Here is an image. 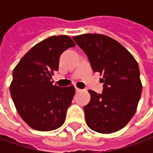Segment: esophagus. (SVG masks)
I'll use <instances>...</instances> for the list:
<instances>
[{
	"mask_svg": "<svg viewBox=\"0 0 153 153\" xmlns=\"http://www.w3.org/2000/svg\"><path fill=\"white\" fill-rule=\"evenodd\" d=\"M80 91H82V89H80L78 88H76V93H78V92Z\"/></svg>",
	"mask_w": 153,
	"mask_h": 153,
	"instance_id": "1",
	"label": "esophagus"
}]
</instances>
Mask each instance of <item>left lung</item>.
I'll return each mask as SVG.
<instances>
[{
	"label": "left lung",
	"mask_w": 153,
	"mask_h": 153,
	"mask_svg": "<svg viewBox=\"0 0 153 153\" xmlns=\"http://www.w3.org/2000/svg\"><path fill=\"white\" fill-rule=\"evenodd\" d=\"M73 40L85 53L94 72L103 75L102 94L89 90L84 106L87 125L102 134L117 132L136 111L142 85L138 63L118 42L100 34H83Z\"/></svg>",
	"instance_id": "left-lung-1"
}]
</instances>
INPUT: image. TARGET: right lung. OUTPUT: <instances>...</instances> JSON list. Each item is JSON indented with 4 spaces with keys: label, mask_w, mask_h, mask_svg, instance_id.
<instances>
[{
    "label": "right lung",
    "mask_w": 153,
    "mask_h": 153,
    "mask_svg": "<svg viewBox=\"0 0 153 153\" xmlns=\"http://www.w3.org/2000/svg\"><path fill=\"white\" fill-rule=\"evenodd\" d=\"M76 45L68 36H53L35 45L16 65L10 94L21 118L30 128L51 131L64 123L75 88L53 85L59 57Z\"/></svg>",
    "instance_id": "1"
}]
</instances>
